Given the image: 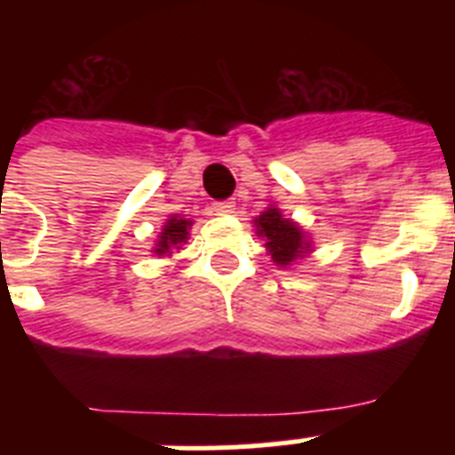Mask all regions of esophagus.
<instances>
[{
	"instance_id": "esophagus-1",
	"label": "esophagus",
	"mask_w": 455,
	"mask_h": 455,
	"mask_svg": "<svg viewBox=\"0 0 455 455\" xmlns=\"http://www.w3.org/2000/svg\"><path fill=\"white\" fill-rule=\"evenodd\" d=\"M214 212L216 216H232L235 214V203H216Z\"/></svg>"
}]
</instances>
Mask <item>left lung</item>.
<instances>
[{"instance_id":"obj_1","label":"left lung","mask_w":455,"mask_h":455,"mask_svg":"<svg viewBox=\"0 0 455 455\" xmlns=\"http://www.w3.org/2000/svg\"><path fill=\"white\" fill-rule=\"evenodd\" d=\"M252 223H255L257 236L267 241L264 248L271 255V262L275 267H291L315 251L307 232L293 219H287L275 204H268L262 214L252 219Z\"/></svg>"}]
</instances>
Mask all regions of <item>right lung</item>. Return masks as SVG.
I'll return each instance as SVG.
<instances>
[{
    "mask_svg": "<svg viewBox=\"0 0 455 455\" xmlns=\"http://www.w3.org/2000/svg\"><path fill=\"white\" fill-rule=\"evenodd\" d=\"M193 220L191 219H184L180 214H172L168 216L166 223H164L162 232L156 236L155 246H152V255H159V257H171L172 251H180L182 243L188 241V230H191Z\"/></svg>",
    "mask_w": 455,
    "mask_h": 455,
    "instance_id": "add662e5",
    "label": "right lung"
}]
</instances>
